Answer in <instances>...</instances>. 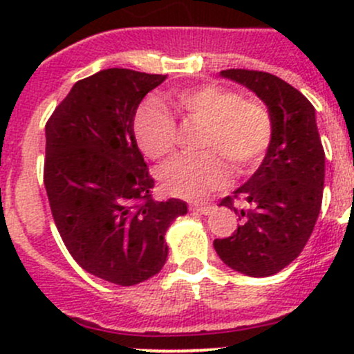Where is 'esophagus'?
<instances>
[{"label":"esophagus","mask_w":354,"mask_h":354,"mask_svg":"<svg viewBox=\"0 0 354 354\" xmlns=\"http://www.w3.org/2000/svg\"><path fill=\"white\" fill-rule=\"evenodd\" d=\"M190 210H194V212H198V214H209L210 210H212V205H198V203H194V205H190Z\"/></svg>","instance_id":"obj_1"}]
</instances>
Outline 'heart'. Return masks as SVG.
I'll return each instance as SVG.
<instances>
[{"mask_svg": "<svg viewBox=\"0 0 354 354\" xmlns=\"http://www.w3.org/2000/svg\"><path fill=\"white\" fill-rule=\"evenodd\" d=\"M178 102L194 120L205 123L200 156H176L159 169L164 192L173 197L202 198L230 181V169L246 173L262 160L272 137L269 109L257 99H243L234 88L205 84L178 94ZM138 147L151 159L167 156L176 144L173 116L156 102L138 109L133 121Z\"/></svg>", "mask_w": 354, "mask_h": 354, "instance_id": "obj_1", "label": "heart"}]
</instances>
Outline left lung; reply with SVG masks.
<instances>
[{
  "mask_svg": "<svg viewBox=\"0 0 354 354\" xmlns=\"http://www.w3.org/2000/svg\"><path fill=\"white\" fill-rule=\"evenodd\" d=\"M255 92L272 120V137L259 169L219 205L240 210L243 224L231 236L214 241L219 259L252 277L274 276L301 253L322 207L326 154L317 130L315 108L276 75L255 70H223Z\"/></svg>",
  "mask_w": 354,
  "mask_h": 354,
  "instance_id": "1",
  "label": "left lung"
}]
</instances>
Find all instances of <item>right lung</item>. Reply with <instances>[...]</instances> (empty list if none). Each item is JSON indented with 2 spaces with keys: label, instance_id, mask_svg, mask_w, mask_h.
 I'll use <instances>...</instances> for the list:
<instances>
[{
  "label": "right lung",
  "instance_id": "obj_1",
  "mask_svg": "<svg viewBox=\"0 0 354 354\" xmlns=\"http://www.w3.org/2000/svg\"><path fill=\"white\" fill-rule=\"evenodd\" d=\"M164 80L128 68L97 71L78 80L46 123L44 187L63 243L82 269L120 286L162 269L164 234L188 210L180 198H152L133 133L138 104Z\"/></svg>",
  "mask_w": 354,
  "mask_h": 354
}]
</instances>
